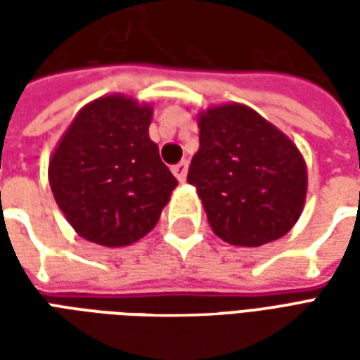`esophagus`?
Segmentation results:
<instances>
[{
	"label": "esophagus",
	"instance_id": "obj_1",
	"mask_svg": "<svg viewBox=\"0 0 360 360\" xmlns=\"http://www.w3.org/2000/svg\"><path fill=\"white\" fill-rule=\"evenodd\" d=\"M187 169H188L187 160H183V162H179V164L173 165L172 167L173 175L177 177V181H179V183H185V179H187Z\"/></svg>",
	"mask_w": 360,
	"mask_h": 360
}]
</instances>
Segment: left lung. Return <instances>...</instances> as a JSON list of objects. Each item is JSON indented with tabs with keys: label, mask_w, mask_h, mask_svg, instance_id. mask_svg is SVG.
Instances as JSON below:
<instances>
[{
	"label": "left lung",
	"mask_w": 360,
	"mask_h": 360,
	"mask_svg": "<svg viewBox=\"0 0 360 360\" xmlns=\"http://www.w3.org/2000/svg\"><path fill=\"white\" fill-rule=\"evenodd\" d=\"M200 148L187 181L214 233L229 245L260 247L283 237L307 196V165L279 129L241 103L200 113Z\"/></svg>",
	"instance_id": "8db88e82"
}]
</instances>
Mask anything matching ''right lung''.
I'll return each mask as SVG.
<instances>
[{
	"label": "right lung",
	"instance_id": "obj_1",
	"mask_svg": "<svg viewBox=\"0 0 360 360\" xmlns=\"http://www.w3.org/2000/svg\"><path fill=\"white\" fill-rule=\"evenodd\" d=\"M150 105L105 96L79 111L50 160V187L75 231L103 247L150 233L177 187L150 141Z\"/></svg>",
	"mask_w": 360,
	"mask_h": 360
}]
</instances>
